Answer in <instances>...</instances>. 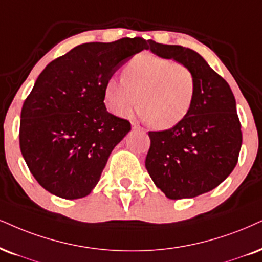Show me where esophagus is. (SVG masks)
<instances>
[{"mask_svg":"<svg viewBox=\"0 0 262 262\" xmlns=\"http://www.w3.org/2000/svg\"><path fill=\"white\" fill-rule=\"evenodd\" d=\"M131 126H132V128H134V130H138V131H144L143 128H142L140 125H137V124H136V122H131Z\"/></svg>","mask_w":262,"mask_h":262,"instance_id":"obj_1","label":"esophagus"}]
</instances>
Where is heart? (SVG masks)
Listing matches in <instances>:
<instances>
[{
	"mask_svg": "<svg viewBox=\"0 0 262 262\" xmlns=\"http://www.w3.org/2000/svg\"><path fill=\"white\" fill-rule=\"evenodd\" d=\"M196 81L185 64L157 54H138L126 64L124 79L113 76L104 86V103L122 115L137 104L135 114L159 130L180 124L192 109Z\"/></svg>",
	"mask_w": 262,
	"mask_h": 262,
	"instance_id": "1",
	"label": "heart"
}]
</instances>
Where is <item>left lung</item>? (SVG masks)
Instances as JSON below:
<instances>
[{"mask_svg":"<svg viewBox=\"0 0 262 262\" xmlns=\"http://www.w3.org/2000/svg\"><path fill=\"white\" fill-rule=\"evenodd\" d=\"M154 54L185 64L195 76L189 114L165 131H149L146 169L169 199L194 198L227 179L242 147L241 122L230 85L195 51L149 41Z\"/></svg>","mask_w":262,"mask_h":262,"instance_id":"8db88e82","label":"left lung"}]
</instances>
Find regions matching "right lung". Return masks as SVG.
Here are the masks:
<instances>
[{
    "mask_svg": "<svg viewBox=\"0 0 262 262\" xmlns=\"http://www.w3.org/2000/svg\"><path fill=\"white\" fill-rule=\"evenodd\" d=\"M142 37L90 42L57 58L38 75L21 108L19 144L40 186L64 199L95 188L130 121L106 112L104 86L135 54Z\"/></svg>",
    "mask_w": 262,
    "mask_h": 262,
    "instance_id": "right-lung-1",
    "label": "right lung"
}]
</instances>
